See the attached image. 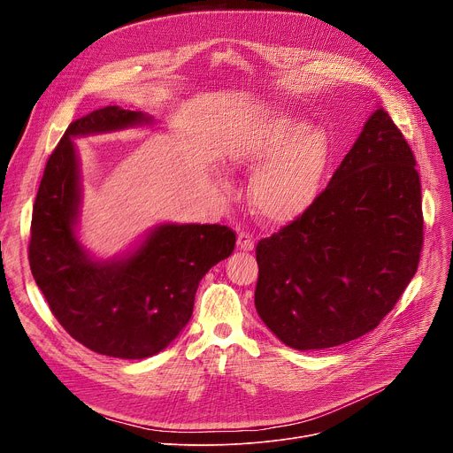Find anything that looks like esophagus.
I'll return each instance as SVG.
<instances>
[{
	"instance_id": "1",
	"label": "esophagus",
	"mask_w": 453,
	"mask_h": 453,
	"mask_svg": "<svg viewBox=\"0 0 453 453\" xmlns=\"http://www.w3.org/2000/svg\"><path fill=\"white\" fill-rule=\"evenodd\" d=\"M236 243H238V249H242V250H252L254 249V236L249 231H240Z\"/></svg>"
}]
</instances>
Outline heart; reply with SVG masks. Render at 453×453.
I'll list each match as a JSON object with an SVG mask.
<instances>
[{
	"mask_svg": "<svg viewBox=\"0 0 453 453\" xmlns=\"http://www.w3.org/2000/svg\"><path fill=\"white\" fill-rule=\"evenodd\" d=\"M332 157V145L320 128L280 116L257 125L231 149L238 166H257L250 180V204L271 224H287L315 203Z\"/></svg>",
	"mask_w": 453,
	"mask_h": 453,
	"instance_id": "heart-1",
	"label": "heart"
}]
</instances>
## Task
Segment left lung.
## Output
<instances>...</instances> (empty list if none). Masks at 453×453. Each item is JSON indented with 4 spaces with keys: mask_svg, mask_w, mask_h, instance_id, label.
I'll return each mask as SVG.
<instances>
[{
    "mask_svg": "<svg viewBox=\"0 0 453 453\" xmlns=\"http://www.w3.org/2000/svg\"><path fill=\"white\" fill-rule=\"evenodd\" d=\"M421 249L416 159L378 109L311 208L257 242L256 310L294 349L346 344L395 308Z\"/></svg>",
    "mask_w": 453,
    "mask_h": 453,
    "instance_id": "8db88e82",
    "label": "left lung"
}]
</instances>
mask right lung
I'll return each mask as SVG.
<instances>
[{
    "label": "right lung",
    "mask_w": 453,
    "mask_h": 453,
    "mask_svg": "<svg viewBox=\"0 0 453 453\" xmlns=\"http://www.w3.org/2000/svg\"><path fill=\"white\" fill-rule=\"evenodd\" d=\"M149 121L118 105L70 123L46 161L32 211L28 262L58 320L86 348L116 358H145L165 349L188 325L199 281L236 242L227 226H161L123 262L96 264L82 252L73 222L79 172L72 136Z\"/></svg>",
    "instance_id": "1"
}]
</instances>
